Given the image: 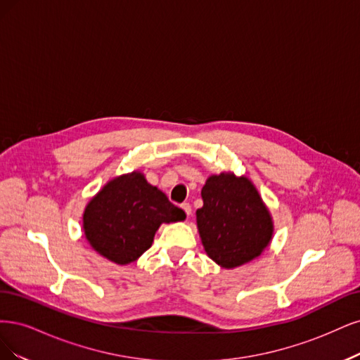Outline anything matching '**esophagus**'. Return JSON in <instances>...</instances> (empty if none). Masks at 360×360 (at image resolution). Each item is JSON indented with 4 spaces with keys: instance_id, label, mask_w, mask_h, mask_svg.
Here are the masks:
<instances>
[{
    "instance_id": "obj_1",
    "label": "esophagus",
    "mask_w": 360,
    "mask_h": 360,
    "mask_svg": "<svg viewBox=\"0 0 360 360\" xmlns=\"http://www.w3.org/2000/svg\"><path fill=\"white\" fill-rule=\"evenodd\" d=\"M181 207H182L184 212L187 214L188 217L191 215V206H190V203H182V205H181Z\"/></svg>"
}]
</instances>
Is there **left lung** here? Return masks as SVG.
<instances>
[{"label": "left lung", "instance_id": "obj_1", "mask_svg": "<svg viewBox=\"0 0 360 360\" xmlns=\"http://www.w3.org/2000/svg\"><path fill=\"white\" fill-rule=\"evenodd\" d=\"M203 206L195 211L203 248L217 264L233 269L264 251L274 235L268 207L247 176L223 172L202 188Z\"/></svg>", "mask_w": 360, "mask_h": 360}]
</instances>
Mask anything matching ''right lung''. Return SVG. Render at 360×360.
<instances>
[{
  "mask_svg": "<svg viewBox=\"0 0 360 360\" xmlns=\"http://www.w3.org/2000/svg\"><path fill=\"white\" fill-rule=\"evenodd\" d=\"M182 219L181 207L136 170L113 178L92 197L84 212V231L100 256L129 264L153 245L161 224Z\"/></svg>",
  "mask_w": 360,
  "mask_h": 360,
  "instance_id": "add662e5",
  "label": "right lung"
}]
</instances>
